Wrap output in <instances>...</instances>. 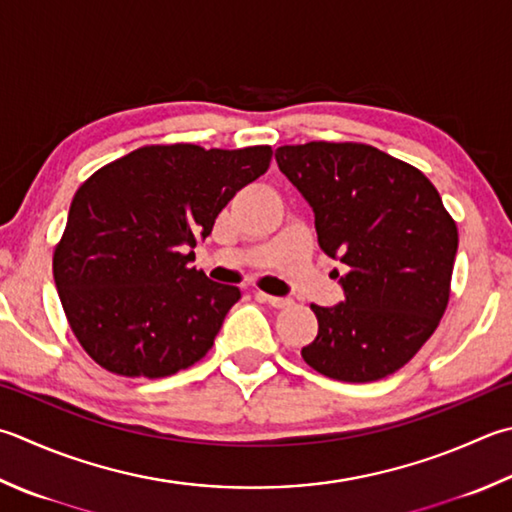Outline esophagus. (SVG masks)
Returning <instances> with one entry per match:
<instances>
[{
	"mask_svg": "<svg viewBox=\"0 0 512 512\" xmlns=\"http://www.w3.org/2000/svg\"><path fill=\"white\" fill-rule=\"evenodd\" d=\"M256 298L260 303H267L276 307V310H283V307L292 305V298H283V296H272V294H265V292H256Z\"/></svg>",
	"mask_w": 512,
	"mask_h": 512,
	"instance_id": "1",
	"label": "esophagus"
}]
</instances>
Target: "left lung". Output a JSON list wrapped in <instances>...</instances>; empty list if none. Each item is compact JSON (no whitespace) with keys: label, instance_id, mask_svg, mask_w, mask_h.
Here are the masks:
<instances>
[{"label":"left lung","instance_id":"left-lung-1","mask_svg":"<svg viewBox=\"0 0 512 512\" xmlns=\"http://www.w3.org/2000/svg\"><path fill=\"white\" fill-rule=\"evenodd\" d=\"M276 162L314 209L318 245L347 265L345 301L312 305L318 334L301 350L305 363L347 383L397 372L448 307L459 234L439 191L361 142L285 144Z\"/></svg>","mask_w":512,"mask_h":512}]
</instances>
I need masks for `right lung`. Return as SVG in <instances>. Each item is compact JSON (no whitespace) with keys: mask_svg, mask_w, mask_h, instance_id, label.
<instances>
[{"mask_svg":"<svg viewBox=\"0 0 512 512\" xmlns=\"http://www.w3.org/2000/svg\"><path fill=\"white\" fill-rule=\"evenodd\" d=\"M272 147L151 144L109 162L75 191L53 278L75 339L104 370L136 379L205 356L240 298L189 267L236 191L263 176Z\"/></svg>","mask_w":512,"mask_h":512,"instance_id":"1","label":"right lung"}]
</instances>
